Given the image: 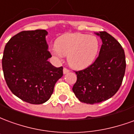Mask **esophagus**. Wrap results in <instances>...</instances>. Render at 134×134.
<instances>
[{
  "mask_svg": "<svg viewBox=\"0 0 134 134\" xmlns=\"http://www.w3.org/2000/svg\"><path fill=\"white\" fill-rule=\"evenodd\" d=\"M70 72V70H68L67 68H66V67H64V69H63V73L64 74H67V73H68Z\"/></svg>",
  "mask_w": 134,
  "mask_h": 134,
  "instance_id": "34e87169",
  "label": "esophagus"
}]
</instances>
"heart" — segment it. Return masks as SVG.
Instances as JSON below:
<instances>
[{"instance_id": "b5f03b06", "label": "heart", "mask_w": 134, "mask_h": 134, "mask_svg": "<svg viewBox=\"0 0 134 134\" xmlns=\"http://www.w3.org/2000/svg\"><path fill=\"white\" fill-rule=\"evenodd\" d=\"M98 49L99 41L96 36L67 33L57 38L52 53L59 58L67 55V61L71 67L83 69L93 63Z\"/></svg>"}]
</instances>
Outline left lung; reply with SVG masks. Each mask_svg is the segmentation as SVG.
I'll return each mask as SVG.
<instances>
[{
    "label": "left lung",
    "instance_id": "1",
    "mask_svg": "<svg viewBox=\"0 0 134 134\" xmlns=\"http://www.w3.org/2000/svg\"><path fill=\"white\" fill-rule=\"evenodd\" d=\"M102 39L98 57L84 70L75 71L77 81L72 91L82 103L95 104L105 101L117 93L126 70L124 49L106 31L96 34Z\"/></svg>",
    "mask_w": 134,
    "mask_h": 134
}]
</instances>
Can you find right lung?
Returning <instances> with one entry per match:
<instances>
[{
    "mask_svg": "<svg viewBox=\"0 0 134 134\" xmlns=\"http://www.w3.org/2000/svg\"><path fill=\"white\" fill-rule=\"evenodd\" d=\"M47 34L41 29L23 31L5 47L2 67L6 84L15 96L29 103L47 102L63 75V67L48 61L52 55L47 50Z\"/></svg>",
    "mask_w": 134,
    "mask_h": 134,
    "instance_id": "right-lung-1",
    "label": "right lung"
}]
</instances>
